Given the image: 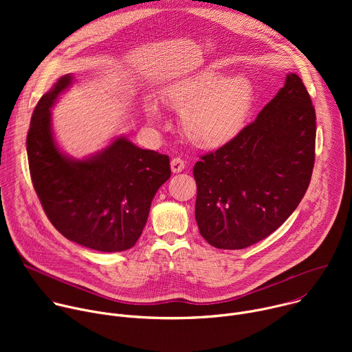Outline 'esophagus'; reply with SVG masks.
Masks as SVG:
<instances>
[{
	"mask_svg": "<svg viewBox=\"0 0 352 352\" xmlns=\"http://www.w3.org/2000/svg\"><path fill=\"white\" fill-rule=\"evenodd\" d=\"M184 168H185V163H184V160H182V159L175 157V159H173V160H171V171H173L174 174L181 173Z\"/></svg>",
	"mask_w": 352,
	"mask_h": 352,
	"instance_id": "34e87169",
	"label": "esophagus"
}]
</instances>
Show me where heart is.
<instances>
[{
	"instance_id": "b5f03b06",
	"label": "heart",
	"mask_w": 352,
	"mask_h": 352,
	"mask_svg": "<svg viewBox=\"0 0 352 352\" xmlns=\"http://www.w3.org/2000/svg\"><path fill=\"white\" fill-rule=\"evenodd\" d=\"M160 97L179 114L185 138L196 147L220 148L246 126L255 103V86L246 75L226 76L216 69L200 71L167 85ZM147 120L159 125L163 114L153 102L144 104Z\"/></svg>"
}]
</instances>
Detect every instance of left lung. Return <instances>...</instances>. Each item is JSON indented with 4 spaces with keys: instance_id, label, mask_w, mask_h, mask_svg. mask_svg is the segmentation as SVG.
Segmentation results:
<instances>
[{
    "instance_id": "left-lung-1",
    "label": "left lung",
    "mask_w": 352,
    "mask_h": 352,
    "mask_svg": "<svg viewBox=\"0 0 352 352\" xmlns=\"http://www.w3.org/2000/svg\"><path fill=\"white\" fill-rule=\"evenodd\" d=\"M315 139L311 96L288 74L252 124L195 164L200 235L219 249H243L276 231L309 186Z\"/></svg>"
}]
</instances>
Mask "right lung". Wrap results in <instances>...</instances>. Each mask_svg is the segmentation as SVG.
Instances as JSON below:
<instances>
[{
  "instance_id": "obj_1",
  "label": "right lung",
  "mask_w": 352,
  "mask_h": 352,
  "mask_svg": "<svg viewBox=\"0 0 352 352\" xmlns=\"http://www.w3.org/2000/svg\"><path fill=\"white\" fill-rule=\"evenodd\" d=\"M61 76L33 111L26 138L34 190L52 224L69 241L100 252H121L139 239L157 189L171 177L170 159L125 136L85 159L63 153L52 109L72 85Z\"/></svg>"
}]
</instances>
